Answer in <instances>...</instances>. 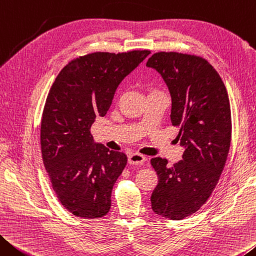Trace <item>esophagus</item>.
I'll list each match as a JSON object with an SVG mask.
<instances>
[{"instance_id":"esophagus-1","label":"esophagus","mask_w":256,"mask_h":256,"mask_svg":"<svg viewBox=\"0 0 256 256\" xmlns=\"http://www.w3.org/2000/svg\"><path fill=\"white\" fill-rule=\"evenodd\" d=\"M145 160H146L145 156H140V154H138V153H132L130 156H128V162H129V164H132V166L143 164Z\"/></svg>"}]
</instances>
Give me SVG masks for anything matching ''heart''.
I'll use <instances>...</instances> for the list:
<instances>
[{
    "label": "heart",
    "instance_id": "heart-1",
    "mask_svg": "<svg viewBox=\"0 0 256 256\" xmlns=\"http://www.w3.org/2000/svg\"><path fill=\"white\" fill-rule=\"evenodd\" d=\"M152 93H153V92H152Z\"/></svg>",
    "mask_w": 256,
    "mask_h": 256
}]
</instances>
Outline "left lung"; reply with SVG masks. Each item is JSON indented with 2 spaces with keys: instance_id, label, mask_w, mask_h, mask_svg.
I'll return each instance as SVG.
<instances>
[{
  "instance_id": "8db88e82",
  "label": "left lung",
  "mask_w": 256,
  "mask_h": 256,
  "mask_svg": "<svg viewBox=\"0 0 256 256\" xmlns=\"http://www.w3.org/2000/svg\"><path fill=\"white\" fill-rule=\"evenodd\" d=\"M171 96V122L179 130L182 160L172 166L153 158L158 182L150 196L152 210L170 220L192 214L210 198L227 161L232 114L227 90L216 70L202 58L176 52L150 56Z\"/></svg>"
}]
</instances>
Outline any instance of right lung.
Masks as SVG:
<instances>
[{
	"instance_id": "obj_1",
	"label": "right lung",
	"mask_w": 256,
	"mask_h": 256,
	"mask_svg": "<svg viewBox=\"0 0 256 256\" xmlns=\"http://www.w3.org/2000/svg\"><path fill=\"white\" fill-rule=\"evenodd\" d=\"M150 53H92L71 61L53 82L42 116V156L58 200L74 216L95 219L110 210L127 156L95 143L90 127Z\"/></svg>"
}]
</instances>
